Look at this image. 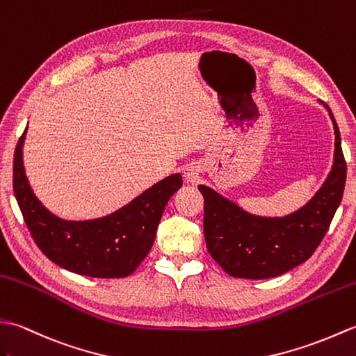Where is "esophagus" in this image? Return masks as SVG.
Wrapping results in <instances>:
<instances>
[{"instance_id":"esophagus-1","label":"esophagus","mask_w":356,"mask_h":356,"mask_svg":"<svg viewBox=\"0 0 356 356\" xmlns=\"http://www.w3.org/2000/svg\"><path fill=\"white\" fill-rule=\"evenodd\" d=\"M184 177L188 183H196L200 179V169L196 165H188L184 170Z\"/></svg>"}]
</instances>
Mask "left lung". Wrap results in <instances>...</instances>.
I'll return each instance as SVG.
<instances>
[{"mask_svg": "<svg viewBox=\"0 0 356 356\" xmlns=\"http://www.w3.org/2000/svg\"><path fill=\"white\" fill-rule=\"evenodd\" d=\"M327 108V106H326ZM335 129V163L326 183L303 209L286 218L248 215L210 187L204 195V236L210 256L239 279H270L303 264L317 250L343 198L346 160Z\"/></svg>", "mask_w": 356, "mask_h": 356, "instance_id": "1", "label": "left lung"}]
</instances>
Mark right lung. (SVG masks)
Segmentation results:
<instances>
[{"mask_svg": "<svg viewBox=\"0 0 356 356\" xmlns=\"http://www.w3.org/2000/svg\"><path fill=\"white\" fill-rule=\"evenodd\" d=\"M26 131L13 158V192L31 238L51 262L90 277H128L151 251L165 204L183 186L179 173L164 178L113 215L65 220L47 210L31 192L22 165Z\"/></svg>", "mask_w": 356, "mask_h": 356, "instance_id": "add662e5", "label": "right lung"}]
</instances>
